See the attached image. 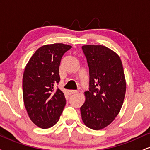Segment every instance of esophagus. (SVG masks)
<instances>
[{
  "label": "esophagus",
  "mask_w": 150,
  "mask_h": 150,
  "mask_svg": "<svg viewBox=\"0 0 150 150\" xmlns=\"http://www.w3.org/2000/svg\"><path fill=\"white\" fill-rule=\"evenodd\" d=\"M69 92H70V94H77V91H76V90H70Z\"/></svg>",
  "instance_id": "1"
}]
</instances>
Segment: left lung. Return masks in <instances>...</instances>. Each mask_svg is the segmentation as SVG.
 I'll return each instance as SVG.
<instances>
[{
	"label": "left lung",
	"mask_w": 150,
	"mask_h": 150,
	"mask_svg": "<svg viewBox=\"0 0 150 150\" xmlns=\"http://www.w3.org/2000/svg\"><path fill=\"white\" fill-rule=\"evenodd\" d=\"M89 70V90L80 107L86 126L106 128L119 113L124 101L126 82L121 60L116 52L102 45L82 46Z\"/></svg>",
	"instance_id": "1"
}]
</instances>
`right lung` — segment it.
Segmentation results:
<instances>
[{
  "mask_svg": "<svg viewBox=\"0 0 150 150\" xmlns=\"http://www.w3.org/2000/svg\"><path fill=\"white\" fill-rule=\"evenodd\" d=\"M68 44H46L39 48L26 65L22 78L23 100L28 116L37 126L49 128L59 120L65 105L63 92L53 87L60 81L59 65Z\"/></svg>",
  "mask_w": 150,
  "mask_h": 150,
  "instance_id": "add662e5",
  "label": "right lung"
}]
</instances>
